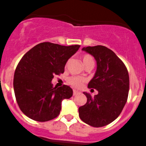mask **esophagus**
Masks as SVG:
<instances>
[{"label": "esophagus", "instance_id": "34e87169", "mask_svg": "<svg viewBox=\"0 0 146 146\" xmlns=\"http://www.w3.org/2000/svg\"><path fill=\"white\" fill-rule=\"evenodd\" d=\"M73 95H78L80 92H77V91H76V90H73Z\"/></svg>", "mask_w": 146, "mask_h": 146}]
</instances>
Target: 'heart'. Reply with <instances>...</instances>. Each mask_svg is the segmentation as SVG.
I'll list each match as a JSON object with an SVG mask.
<instances>
[{
    "instance_id": "b5f03b06",
    "label": "heart",
    "mask_w": 146,
    "mask_h": 146,
    "mask_svg": "<svg viewBox=\"0 0 146 146\" xmlns=\"http://www.w3.org/2000/svg\"><path fill=\"white\" fill-rule=\"evenodd\" d=\"M82 61L83 63L84 66H87L88 64H94L95 63V61H94V58L92 57L91 54H84L82 56ZM86 79L85 78H83L80 76H70V78L68 79L67 82L70 84V86H72L75 88H82L84 84L86 83Z\"/></svg>"
}]
</instances>
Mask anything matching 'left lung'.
<instances>
[{
  "mask_svg": "<svg viewBox=\"0 0 146 146\" xmlns=\"http://www.w3.org/2000/svg\"><path fill=\"white\" fill-rule=\"evenodd\" d=\"M82 50L93 55L97 62V70L88 88L96 89L98 94L92 97L84 92L87 102L79 108V116L88 125L104 127L119 116L127 102L128 71L122 60L105 46H89Z\"/></svg>",
  "mask_w": 146,
  "mask_h": 146,
  "instance_id": "1",
  "label": "left lung"
}]
</instances>
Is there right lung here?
I'll list each match as a JSON object with an SVG mask.
<instances>
[{
	"instance_id": "1",
	"label": "right lung",
	"mask_w": 146,
	"mask_h": 146,
	"mask_svg": "<svg viewBox=\"0 0 146 146\" xmlns=\"http://www.w3.org/2000/svg\"><path fill=\"white\" fill-rule=\"evenodd\" d=\"M80 45L62 46L43 42L27 51L14 74V92L21 111L30 119L45 122L57 117L61 103L73 95L70 86L53 87L54 75L64 73L66 62Z\"/></svg>"
}]
</instances>
